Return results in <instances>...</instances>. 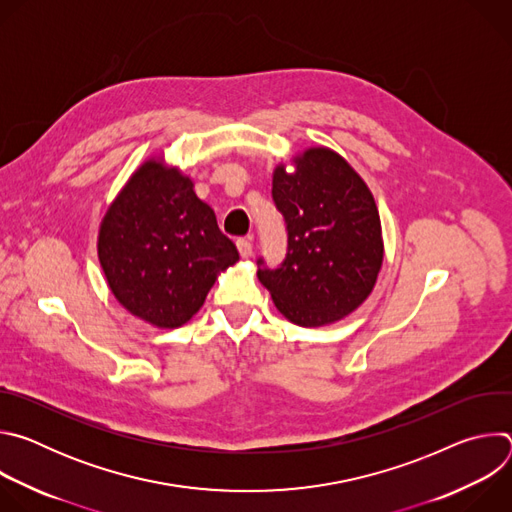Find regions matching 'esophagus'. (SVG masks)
I'll use <instances>...</instances> for the list:
<instances>
[{
	"instance_id": "obj_1",
	"label": "esophagus",
	"mask_w": 512,
	"mask_h": 512,
	"mask_svg": "<svg viewBox=\"0 0 512 512\" xmlns=\"http://www.w3.org/2000/svg\"><path fill=\"white\" fill-rule=\"evenodd\" d=\"M237 249H239V253H241V257H251V253H253V241L251 239H239L237 241Z\"/></svg>"
}]
</instances>
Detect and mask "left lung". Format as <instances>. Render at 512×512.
I'll list each match as a JSON object with an SVG mask.
<instances>
[{
    "label": "left lung",
    "instance_id": "1",
    "mask_svg": "<svg viewBox=\"0 0 512 512\" xmlns=\"http://www.w3.org/2000/svg\"><path fill=\"white\" fill-rule=\"evenodd\" d=\"M294 170L273 172V202L287 229L277 269L257 261L275 308L304 328L334 324L371 296L383 265L381 218L373 192L334 150L308 148Z\"/></svg>",
    "mask_w": 512,
    "mask_h": 512
}]
</instances>
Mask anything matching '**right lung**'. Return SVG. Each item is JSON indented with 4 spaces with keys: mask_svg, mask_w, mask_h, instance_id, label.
<instances>
[{
    "mask_svg": "<svg viewBox=\"0 0 512 512\" xmlns=\"http://www.w3.org/2000/svg\"><path fill=\"white\" fill-rule=\"evenodd\" d=\"M97 251L115 300L156 328L186 324L218 273L239 261L190 176L164 156L145 160L111 202Z\"/></svg>",
    "mask_w": 512,
    "mask_h": 512,
    "instance_id": "obj_1",
    "label": "right lung"
}]
</instances>
